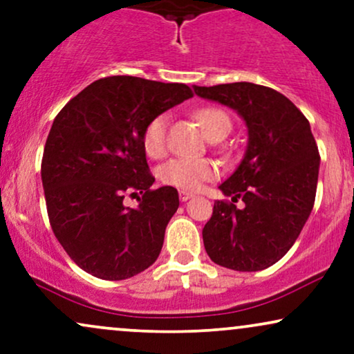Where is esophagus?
Segmentation results:
<instances>
[{
    "label": "esophagus",
    "instance_id": "1",
    "mask_svg": "<svg viewBox=\"0 0 354 354\" xmlns=\"http://www.w3.org/2000/svg\"><path fill=\"white\" fill-rule=\"evenodd\" d=\"M178 197H180L182 202H187V201H189V198L194 197V194L187 192V190H180V192H178Z\"/></svg>",
    "mask_w": 354,
    "mask_h": 354
}]
</instances>
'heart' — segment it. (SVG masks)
<instances>
[{
	"label": "heart",
	"mask_w": 354,
	"mask_h": 354,
	"mask_svg": "<svg viewBox=\"0 0 354 354\" xmlns=\"http://www.w3.org/2000/svg\"><path fill=\"white\" fill-rule=\"evenodd\" d=\"M195 119L198 120V124H201V127L209 139L220 134V132L228 134L232 127L230 118L222 109H217V107H205V109L197 111L195 112ZM167 126V114H160L153 118L147 124V127H145L142 136L144 151L147 156L153 157V159H159L165 153ZM217 174L218 170L212 162L202 159H184V157L169 160L160 169L162 182L182 190L201 189L205 182L217 177Z\"/></svg>",
	"instance_id": "obj_1"
}]
</instances>
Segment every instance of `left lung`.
<instances>
[{"mask_svg":"<svg viewBox=\"0 0 354 354\" xmlns=\"http://www.w3.org/2000/svg\"><path fill=\"white\" fill-rule=\"evenodd\" d=\"M194 91L236 111L248 132L242 162L218 187L244 205L214 203L202 230L205 252L236 272L272 267L292 248L313 210L319 153L308 119L283 94L253 82Z\"/></svg>","mask_w":354,"mask_h":354,"instance_id":"obj_1","label":"left lung"}]
</instances>
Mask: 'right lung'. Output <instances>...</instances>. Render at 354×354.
I'll return each instance as SVG.
<instances>
[{"label":"right lung","instance_id":"obj_1","mask_svg":"<svg viewBox=\"0 0 354 354\" xmlns=\"http://www.w3.org/2000/svg\"><path fill=\"white\" fill-rule=\"evenodd\" d=\"M192 95L178 82L111 76L82 89L54 119L41 164L49 223L93 277L126 280L159 257L178 194L151 189L142 136L153 118ZM137 192L140 207L124 206L125 194Z\"/></svg>","mask_w":354,"mask_h":354}]
</instances>
